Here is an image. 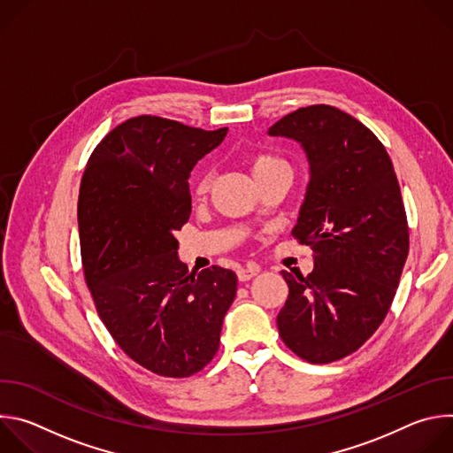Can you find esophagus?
<instances>
[{
	"mask_svg": "<svg viewBox=\"0 0 453 453\" xmlns=\"http://www.w3.org/2000/svg\"><path fill=\"white\" fill-rule=\"evenodd\" d=\"M257 273H260V269H257L256 265H247V267H242V269H238V280L240 281H249L250 278H254Z\"/></svg>",
	"mask_w": 453,
	"mask_h": 453,
	"instance_id": "34e87169",
	"label": "esophagus"
}]
</instances>
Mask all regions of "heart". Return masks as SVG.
Segmentation results:
<instances>
[{"label": "heart", "instance_id": "heart-1", "mask_svg": "<svg viewBox=\"0 0 453 453\" xmlns=\"http://www.w3.org/2000/svg\"><path fill=\"white\" fill-rule=\"evenodd\" d=\"M285 168H288L285 159H281L276 154H269V152L256 154L250 161L252 177H265L269 173H274V172L285 170ZM210 186H211V172L203 170L196 179V193L197 196H204V193L210 189Z\"/></svg>", "mask_w": 453, "mask_h": 453}]
</instances>
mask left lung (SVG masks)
I'll use <instances>...</instances> for the list:
<instances>
[{
	"mask_svg": "<svg viewBox=\"0 0 453 453\" xmlns=\"http://www.w3.org/2000/svg\"><path fill=\"white\" fill-rule=\"evenodd\" d=\"M267 134L299 143L306 156L292 234L313 250L306 278L281 271L288 297L278 330L297 357L328 364L357 351L395 299L409 254L400 184L378 138L337 107H301Z\"/></svg>",
	"mask_w": 453,
	"mask_h": 453,
	"instance_id": "left-lung-1",
	"label": "left lung"
}]
</instances>
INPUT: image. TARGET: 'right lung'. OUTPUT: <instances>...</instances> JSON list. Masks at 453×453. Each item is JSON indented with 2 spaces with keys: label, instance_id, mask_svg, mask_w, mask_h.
Returning a JSON list of instances; mask_svg holds the SVG:
<instances>
[{
  "label": "right lung",
  "instance_id": "obj_1",
  "mask_svg": "<svg viewBox=\"0 0 453 453\" xmlns=\"http://www.w3.org/2000/svg\"><path fill=\"white\" fill-rule=\"evenodd\" d=\"M226 134L131 118L98 143L82 177L79 234L95 306L118 346L161 376L211 362L236 296L229 269L188 274L175 238L191 213L189 173Z\"/></svg>",
  "mask_w": 453,
  "mask_h": 453
}]
</instances>
